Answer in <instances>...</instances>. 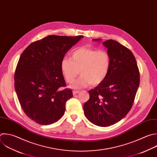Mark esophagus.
<instances>
[{
  "label": "esophagus",
  "mask_w": 157,
  "mask_h": 157,
  "mask_svg": "<svg viewBox=\"0 0 157 157\" xmlns=\"http://www.w3.org/2000/svg\"><path fill=\"white\" fill-rule=\"evenodd\" d=\"M79 92V90H74V91H73V95H75L78 94Z\"/></svg>",
  "instance_id": "esophagus-1"
}]
</instances>
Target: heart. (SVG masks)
<instances>
[{"mask_svg":"<svg viewBox=\"0 0 157 157\" xmlns=\"http://www.w3.org/2000/svg\"><path fill=\"white\" fill-rule=\"evenodd\" d=\"M110 57L105 50L80 47L71 53V57H64L61 62L63 76L72 83L79 75L81 76L71 86L73 89L87 87L92 83L98 85L107 78L110 68Z\"/></svg>","mask_w":157,"mask_h":157,"instance_id":"obj_1","label":"heart"}]
</instances>
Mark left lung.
I'll return each instance as SVG.
<instances>
[{
	"label": "left lung",
	"mask_w": 157,
	"mask_h": 157,
	"mask_svg": "<svg viewBox=\"0 0 157 157\" xmlns=\"http://www.w3.org/2000/svg\"><path fill=\"white\" fill-rule=\"evenodd\" d=\"M100 42L101 39H94ZM110 57L107 78L89 90L90 98L84 105L87 119L95 125L107 127L120 121L131 109L140 78L136 59L130 50L114 40L103 43Z\"/></svg>",
	"instance_id": "1"
}]
</instances>
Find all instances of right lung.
Segmentation results:
<instances>
[{
  "label": "right lung",
  "mask_w": 157,
  "mask_h": 157,
  "mask_svg": "<svg viewBox=\"0 0 157 157\" xmlns=\"http://www.w3.org/2000/svg\"><path fill=\"white\" fill-rule=\"evenodd\" d=\"M82 36L50 35L31 43L21 54L15 74V89L25 114L36 123L48 125L64 115L69 89L60 90L66 83L61 62L67 52Z\"/></svg>",
  "instance_id": "obj_1"
}]
</instances>
